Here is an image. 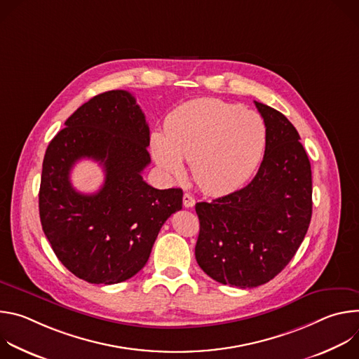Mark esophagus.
<instances>
[{
	"label": "esophagus",
	"instance_id": "esophagus-1",
	"mask_svg": "<svg viewBox=\"0 0 359 359\" xmlns=\"http://www.w3.org/2000/svg\"><path fill=\"white\" fill-rule=\"evenodd\" d=\"M194 197L190 194V193H184L183 194V206L186 208V209H189V208H193L194 206Z\"/></svg>",
	"mask_w": 359,
	"mask_h": 359
}]
</instances>
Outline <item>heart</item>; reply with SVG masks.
I'll return each instance as SVG.
<instances>
[{
  "label": "heart",
  "mask_w": 359,
  "mask_h": 359,
  "mask_svg": "<svg viewBox=\"0 0 359 359\" xmlns=\"http://www.w3.org/2000/svg\"><path fill=\"white\" fill-rule=\"evenodd\" d=\"M267 142L263 118L227 102L200 97L176 108L163 133L150 137L151 155L172 177L190 163L196 184L208 193L231 191L259 168Z\"/></svg>",
  "instance_id": "heart-1"
}]
</instances>
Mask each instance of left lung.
Instances as JSON below:
<instances>
[{
	"instance_id": "1",
	"label": "left lung",
	"mask_w": 359,
	"mask_h": 359,
	"mask_svg": "<svg viewBox=\"0 0 359 359\" xmlns=\"http://www.w3.org/2000/svg\"><path fill=\"white\" fill-rule=\"evenodd\" d=\"M267 128L264 158L240 190L196 203V260L222 284L252 288L273 280L294 257L313 215L309 156L292 123L254 102Z\"/></svg>"
}]
</instances>
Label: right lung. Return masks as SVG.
Listing matches in <instances>:
<instances>
[{
  "label": "right lung",
  "instance_id": "right-lung-1",
  "mask_svg": "<svg viewBox=\"0 0 359 359\" xmlns=\"http://www.w3.org/2000/svg\"><path fill=\"white\" fill-rule=\"evenodd\" d=\"M149 126L126 90L99 93L79 107L49 142L42 163L39 217L58 260L90 284H116L149 260L165 222L182 210V189L147 184ZM81 158L99 161L106 182L92 195L69 180Z\"/></svg>",
  "mask_w": 359,
  "mask_h": 359
}]
</instances>
